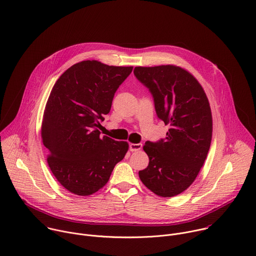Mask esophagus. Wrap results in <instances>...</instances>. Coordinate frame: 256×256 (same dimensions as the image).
<instances>
[{
  "label": "esophagus",
  "instance_id": "obj_1",
  "mask_svg": "<svg viewBox=\"0 0 256 256\" xmlns=\"http://www.w3.org/2000/svg\"><path fill=\"white\" fill-rule=\"evenodd\" d=\"M142 147V144H130V150L132 152H136V151H140Z\"/></svg>",
  "mask_w": 256,
  "mask_h": 256
}]
</instances>
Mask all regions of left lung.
<instances>
[{
	"mask_svg": "<svg viewBox=\"0 0 256 256\" xmlns=\"http://www.w3.org/2000/svg\"><path fill=\"white\" fill-rule=\"evenodd\" d=\"M134 74L152 94L157 116L169 126L165 138L146 142L150 162L138 171L140 179L159 196H175L192 186L210 150L208 97L198 80L176 66H136Z\"/></svg>",
	"mask_w": 256,
	"mask_h": 256,
	"instance_id": "left-lung-1",
	"label": "left lung"
}]
</instances>
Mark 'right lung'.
<instances>
[{
	"mask_svg": "<svg viewBox=\"0 0 256 256\" xmlns=\"http://www.w3.org/2000/svg\"><path fill=\"white\" fill-rule=\"evenodd\" d=\"M132 66L83 60L56 82L44 114L42 136L48 163L60 184L78 196L102 188L128 150L126 142L100 136L114 94Z\"/></svg>",
	"mask_w": 256,
	"mask_h": 256,
	"instance_id": "add662e5",
	"label": "right lung"
}]
</instances>
